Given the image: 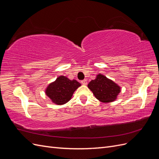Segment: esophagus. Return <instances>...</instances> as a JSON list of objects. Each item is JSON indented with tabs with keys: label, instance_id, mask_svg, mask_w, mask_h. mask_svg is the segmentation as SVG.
<instances>
[{
	"label": "esophagus",
	"instance_id": "1",
	"mask_svg": "<svg viewBox=\"0 0 159 159\" xmlns=\"http://www.w3.org/2000/svg\"><path fill=\"white\" fill-rule=\"evenodd\" d=\"M81 84H82L83 85H87V84H88V82H87V80H82V81H81Z\"/></svg>",
	"mask_w": 159,
	"mask_h": 159
}]
</instances>
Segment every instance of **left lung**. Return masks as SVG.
Listing matches in <instances>:
<instances>
[{"label":"left lung","instance_id":"obj_1","mask_svg":"<svg viewBox=\"0 0 159 159\" xmlns=\"http://www.w3.org/2000/svg\"><path fill=\"white\" fill-rule=\"evenodd\" d=\"M88 87L95 97L103 103L113 102L121 91V88L117 84L101 74L90 81Z\"/></svg>","mask_w":159,"mask_h":159}]
</instances>
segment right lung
<instances>
[{"instance_id": "add662e5", "label": "right lung", "mask_w": 159, "mask_h": 159, "mask_svg": "<svg viewBox=\"0 0 159 159\" xmlns=\"http://www.w3.org/2000/svg\"><path fill=\"white\" fill-rule=\"evenodd\" d=\"M80 86L81 84L76 80H70L66 77L61 75L48 85L45 92L53 103L63 105L69 102L74 91Z\"/></svg>"}]
</instances>
